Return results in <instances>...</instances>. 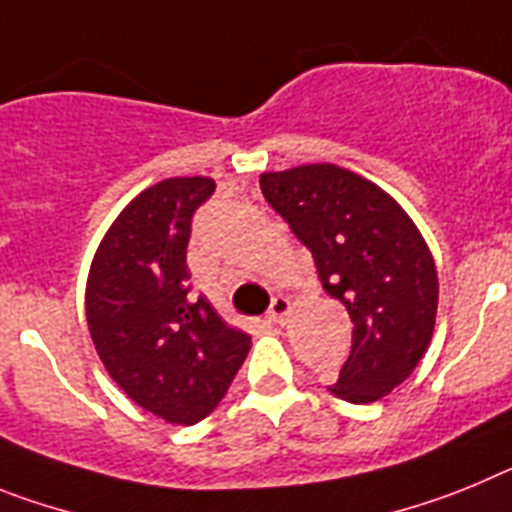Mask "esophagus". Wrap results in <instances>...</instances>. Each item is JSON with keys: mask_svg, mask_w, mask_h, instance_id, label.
Wrapping results in <instances>:
<instances>
[{"mask_svg": "<svg viewBox=\"0 0 512 512\" xmlns=\"http://www.w3.org/2000/svg\"><path fill=\"white\" fill-rule=\"evenodd\" d=\"M288 311H291V301L286 296H275L273 304L268 309V322L273 324H283V319L288 317Z\"/></svg>", "mask_w": 512, "mask_h": 512, "instance_id": "34e87169", "label": "esophagus"}]
</instances>
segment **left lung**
Instances as JSON below:
<instances>
[{"mask_svg": "<svg viewBox=\"0 0 512 512\" xmlns=\"http://www.w3.org/2000/svg\"><path fill=\"white\" fill-rule=\"evenodd\" d=\"M260 188L353 322L350 358L327 389L353 404L386 397L433 337L438 273L422 234L389 193L337 164L265 172Z\"/></svg>", "mask_w": 512, "mask_h": 512, "instance_id": "1", "label": "left lung"}]
</instances>
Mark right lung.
Masks as SVG:
<instances>
[{"mask_svg":"<svg viewBox=\"0 0 512 512\" xmlns=\"http://www.w3.org/2000/svg\"><path fill=\"white\" fill-rule=\"evenodd\" d=\"M213 190L211 177H170L136 195L102 237L84 296L110 379L175 425L216 410L252 345L190 286V224Z\"/></svg>","mask_w":512,"mask_h":512,"instance_id":"obj_1","label":"right lung"}]
</instances>
